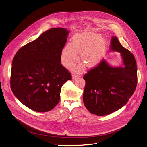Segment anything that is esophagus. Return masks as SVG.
I'll use <instances>...</instances> for the list:
<instances>
[{"instance_id":"34e87169","label":"esophagus","mask_w":147,"mask_h":147,"mask_svg":"<svg viewBox=\"0 0 147 147\" xmlns=\"http://www.w3.org/2000/svg\"><path fill=\"white\" fill-rule=\"evenodd\" d=\"M80 75H75V74H73L72 75V79L73 80H76L77 78H80Z\"/></svg>"}]
</instances>
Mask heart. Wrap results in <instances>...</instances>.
Returning <instances> with one entry per match:
<instances>
[{"label": "heart", "mask_w": 147, "mask_h": 147, "mask_svg": "<svg viewBox=\"0 0 147 147\" xmlns=\"http://www.w3.org/2000/svg\"><path fill=\"white\" fill-rule=\"evenodd\" d=\"M106 42L105 39L98 34L92 32L78 34L73 37L72 43L68 42L61 52V63L66 68L73 67L78 62L80 53L82 62L88 67L97 66L105 53ZM85 64H80L76 71L82 72Z\"/></svg>", "instance_id": "1"}]
</instances>
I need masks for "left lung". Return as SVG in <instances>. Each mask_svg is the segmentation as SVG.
Segmentation results:
<instances>
[{
    "label": "left lung",
    "mask_w": 147,
    "mask_h": 147,
    "mask_svg": "<svg viewBox=\"0 0 147 147\" xmlns=\"http://www.w3.org/2000/svg\"><path fill=\"white\" fill-rule=\"evenodd\" d=\"M111 49L121 53L124 67H111L102 60L84 75L85 81L83 101L92 114L105 116L125 106L137 85V66L131 51L123 47L116 36L112 37Z\"/></svg>",
    "instance_id": "obj_1"
}]
</instances>
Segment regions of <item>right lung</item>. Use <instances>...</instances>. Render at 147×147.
Listing matches in <instances>:
<instances>
[{
	"label": "right lung",
	"instance_id": "add662e5",
	"mask_svg": "<svg viewBox=\"0 0 147 147\" xmlns=\"http://www.w3.org/2000/svg\"><path fill=\"white\" fill-rule=\"evenodd\" d=\"M53 28L20 48L12 63L10 84L15 96L37 112L52 110L60 100L62 85L72 75L60 63L69 34Z\"/></svg>",
	"mask_w": 147,
	"mask_h": 147
}]
</instances>
